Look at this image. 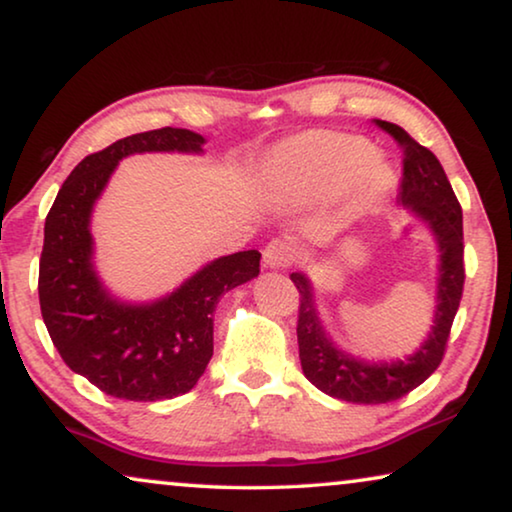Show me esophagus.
Segmentation results:
<instances>
[{
    "mask_svg": "<svg viewBox=\"0 0 512 512\" xmlns=\"http://www.w3.org/2000/svg\"><path fill=\"white\" fill-rule=\"evenodd\" d=\"M296 248L292 241L276 239L264 248V266L266 269H287L294 262Z\"/></svg>",
    "mask_w": 512,
    "mask_h": 512,
    "instance_id": "obj_1",
    "label": "esophagus"
}]
</instances>
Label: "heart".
Wrapping results in <instances>:
<instances>
[{"label": "heart", "instance_id": "obj_1", "mask_svg": "<svg viewBox=\"0 0 512 512\" xmlns=\"http://www.w3.org/2000/svg\"><path fill=\"white\" fill-rule=\"evenodd\" d=\"M273 195L312 202L354 183L358 200H377L391 186V172L375 160L365 140L340 133H305L273 149L266 165Z\"/></svg>", "mask_w": 512, "mask_h": 512}]
</instances>
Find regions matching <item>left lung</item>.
<instances>
[{
  "label": "left lung",
  "mask_w": 512,
  "mask_h": 512,
  "mask_svg": "<svg viewBox=\"0 0 512 512\" xmlns=\"http://www.w3.org/2000/svg\"><path fill=\"white\" fill-rule=\"evenodd\" d=\"M375 124L391 135L402 149L400 202L402 207L425 220L427 227L437 236L441 264L437 312H434L430 335H427L421 349H416V354L391 363H368L335 347L317 317L308 278L303 273L289 276L294 287L299 289L296 335H299L303 375L322 393L354 404H386L400 400L402 395L421 386L439 368L464 289L462 207L457 202L444 167L430 149L418 144L398 124L381 119H375Z\"/></svg>",
  "instance_id": "1"
}]
</instances>
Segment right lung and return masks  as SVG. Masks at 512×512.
<instances>
[{"instance_id": "add662e5", "label": "right lung", "mask_w": 512, "mask_h": 512, "mask_svg": "<svg viewBox=\"0 0 512 512\" xmlns=\"http://www.w3.org/2000/svg\"><path fill=\"white\" fill-rule=\"evenodd\" d=\"M204 137L186 128L128 135L82 158L45 218L38 301L64 363L112 398L156 402L188 393L213 356V310L259 273L257 250L220 257L165 299L121 303L105 292L91 255V209L121 158L144 151L200 154Z\"/></svg>"}]
</instances>
